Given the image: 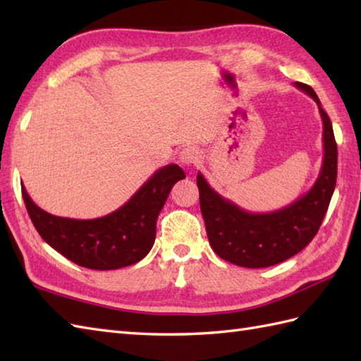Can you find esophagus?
Masks as SVG:
<instances>
[{
    "mask_svg": "<svg viewBox=\"0 0 361 361\" xmlns=\"http://www.w3.org/2000/svg\"><path fill=\"white\" fill-rule=\"evenodd\" d=\"M198 158H200V152H198L194 145H188V147H185L180 152V163L185 166L195 164Z\"/></svg>",
    "mask_w": 361,
    "mask_h": 361,
    "instance_id": "1",
    "label": "esophagus"
}]
</instances>
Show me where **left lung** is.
I'll return each instance as SVG.
<instances>
[{
  "instance_id": "1",
  "label": "left lung",
  "mask_w": 361,
  "mask_h": 361,
  "mask_svg": "<svg viewBox=\"0 0 361 361\" xmlns=\"http://www.w3.org/2000/svg\"><path fill=\"white\" fill-rule=\"evenodd\" d=\"M317 102L323 119V166L315 185L286 208L255 214L242 209L216 192L198 172L200 209L214 252L226 262L247 268H265L281 264L307 247L323 224L336 185L338 152L332 122L321 106L315 91L295 82Z\"/></svg>"
}]
</instances>
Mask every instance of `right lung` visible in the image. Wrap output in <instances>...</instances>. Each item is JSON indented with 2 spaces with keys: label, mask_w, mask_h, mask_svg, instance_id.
Here are the masks:
<instances>
[{
  "label": "right lung",
  "mask_w": 361,
  "mask_h": 361,
  "mask_svg": "<svg viewBox=\"0 0 361 361\" xmlns=\"http://www.w3.org/2000/svg\"><path fill=\"white\" fill-rule=\"evenodd\" d=\"M183 169H158L130 200L104 217L78 220L43 211L21 186L30 220L42 239L71 262L91 270H118L149 255L157 235V219Z\"/></svg>",
  "instance_id": "right-lung-1"
}]
</instances>
